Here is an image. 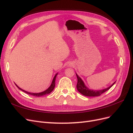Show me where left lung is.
Listing matches in <instances>:
<instances>
[{
    "instance_id": "left-lung-1",
    "label": "left lung",
    "mask_w": 133,
    "mask_h": 133,
    "mask_svg": "<svg viewBox=\"0 0 133 133\" xmlns=\"http://www.w3.org/2000/svg\"><path fill=\"white\" fill-rule=\"evenodd\" d=\"M76 76H77V79H78V83H77V84H76V88H77L78 90L79 91V92H80V93L82 94L83 95H85L87 96H100V95H102L103 93H104V92H105L106 91L109 89L110 88L112 85H113L115 83V82H114L111 86L107 88V89L95 91V90H90L89 89H88V88L85 86V85H84V84L83 82V80L81 79V78L79 77V76L76 74Z\"/></svg>"
}]
</instances>
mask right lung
<instances>
[{
    "mask_svg": "<svg viewBox=\"0 0 133 133\" xmlns=\"http://www.w3.org/2000/svg\"><path fill=\"white\" fill-rule=\"evenodd\" d=\"M57 74L55 75L54 78V79L53 80V82H52V83L51 84V85L50 86V87L48 88L47 90H46L45 91H43L42 92H39V93H32V92H29L26 91L25 90L22 89L21 88H20L19 87H18L17 85H16V84H15V85H16V86H17L18 88L19 89L23 91L24 92H26V93H27V94H30L31 95H33V96H42L45 95H46V94H48L50 93V92L53 90V89H54V87L55 86V80H56V76H57Z\"/></svg>",
    "mask_w": 133,
    "mask_h": 133,
    "instance_id": "obj_1",
    "label": "right lung"
}]
</instances>
